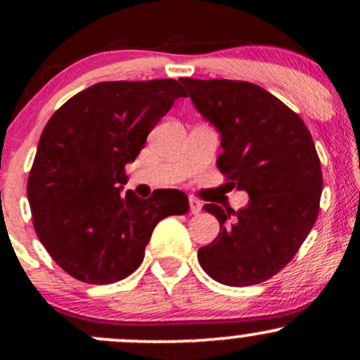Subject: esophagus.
Masks as SVG:
<instances>
[{"mask_svg": "<svg viewBox=\"0 0 360 360\" xmlns=\"http://www.w3.org/2000/svg\"><path fill=\"white\" fill-rule=\"evenodd\" d=\"M201 208H203V206H201V203L196 200V198H189V212L193 214H200Z\"/></svg>", "mask_w": 360, "mask_h": 360, "instance_id": "34e87169", "label": "esophagus"}]
</instances>
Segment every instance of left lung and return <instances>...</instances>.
Instances as JSON below:
<instances>
[{
    "label": "left lung",
    "mask_w": 360,
    "mask_h": 360,
    "mask_svg": "<svg viewBox=\"0 0 360 360\" xmlns=\"http://www.w3.org/2000/svg\"><path fill=\"white\" fill-rule=\"evenodd\" d=\"M181 82L194 108L220 131L217 166L229 184L247 191L245 208L205 205L220 233L198 250L210 278L226 286L264 283L295 257L315 225L323 188L311 134L298 115L247 81Z\"/></svg>",
    "instance_id": "obj_1"
}]
</instances>
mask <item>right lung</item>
<instances>
[{"label":"right lung","mask_w":360,"mask_h":360,"mask_svg":"<svg viewBox=\"0 0 360 360\" xmlns=\"http://www.w3.org/2000/svg\"><path fill=\"white\" fill-rule=\"evenodd\" d=\"M186 91L176 79L98 82L65 101L45 125L27 194L37 237L72 278L125 279L142 264L155 225L188 213V196L157 189L142 200L125 166Z\"/></svg>","instance_id":"1"}]
</instances>
